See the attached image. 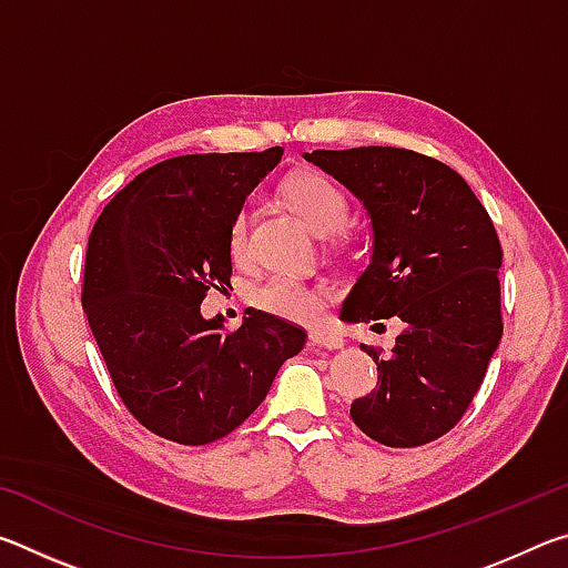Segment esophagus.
Segmentation results:
<instances>
[{
	"label": "esophagus",
	"instance_id": "esophagus-1",
	"mask_svg": "<svg viewBox=\"0 0 568 568\" xmlns=\"http://www.w3.org/2000/svg\"><path fill=\"white\" fill-rule=\"evenodd\" d=\"M307 341H311V345H318V348H341L343 345V338L338 333L333 331H311V335H307Z\"/></svg>",
	"mask_w": 568,
	"mask_h": 568
}]
</instances>
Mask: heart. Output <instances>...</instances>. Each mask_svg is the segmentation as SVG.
Wrapping results in <instances>:
<instances>
[{"label":"heart","mask_w":568,"mask_h":568,"mask_svg":"<svg viewBox=\"0 0 568 568\" xmlns=\"http://www.w3.org/2000/svg\"><path fill=\"white\" fill-rule=\"evenodd\" d=\"M285 200L318 233H338L351 217V200L338 182L323 172H297L285 182ZM250 250V207L243 205L227 225V253L243 263ZM323 291L293 275H271L250 291V301L261 311L287 321H313L321 311Z\"/></svg>","instance_id":"obj_1"}]
</instances>
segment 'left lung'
Segmentation results:
<instances>
[{
    "mask_svg": "<svg viewBox=\"0 0 568 568\" xmlns=\"http://www.w3.org/2000/svg\"><path fill=\"white\" fill-rule=\"evenodd\" d=\"M305 158L363 200L376 233L343 313L403 323L388 358L363 345L378 383L351 403V418L383 446L430 444L464 418L504 335L494 220L456 170L420 152L353 148Z\"/></svg>",
    "mask_w": 568,
    "mask_h": 568,
    "instance_id": "left-lung-1",
    "label": "left lung"
}]
</instances>
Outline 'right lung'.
Wrapping results in <instances>:
<instances>
[{"label":"right lung","mask_w":568,"mask_h":568,"mask_svg":"<svg viewBox=\"0 0 568 568\" xmlns=\"http://www.w3.org/2000/svg\"><path fill=\"white\" fill-rule=\"evenodd\" d=\"M281 158L271 148L158 162L92 227L82 305L122 406L150 434L182 446L227 436L303 348L305 331L271 313L247 311L235 331L200 315L233 275L230 220Z\"/></svg>","instance_id":"1"}]
</instances>
